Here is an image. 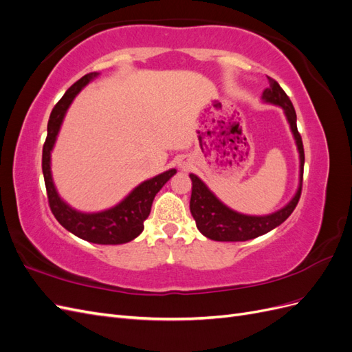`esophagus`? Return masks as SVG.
Here are the masks:
<instances>
[{
	"instance_id": "obj_1",
	"label": "esophagus",
	"mask_w": 352,
	"mask_h": 352,
	"mask_svg": "<svg viewBox=\"0 0 352 352\" xmlns=\"http://www.w3.org/2000/svg\"><path fill=\"white\" fill-rule=\"evenodd\" d=\"M182 167H186V164H184V166H182Z\"/></svg>"
}]
</instances>
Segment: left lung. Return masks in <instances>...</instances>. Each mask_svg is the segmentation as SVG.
Here are the masks:
<instances>
[{
  "mask_svg": "<svg viewBox=\"0 0 352 352\" xmlns=\"http://www.w3.org/2000/svg\"><path fill=\"white\" fill-rule=\"evenodd\" d=\"M269 88L263 92V100L280 105L285 110L287 117V122L291 124L292 133L295 136L298 151H300V163H301V184L298 188L295 197L292 201L283 207L282 210L273 212L270 216H245L239 212L230 210L223 202H220L216 195L204 185V182L195 175H189L192 180V194H190V214L195 219L197 228L202 235L220 242H238V241H248L257 236L264 235V233L270 232L276 226L282 225V223L292 214L298 201L301 197L302 190V175H304V145L302 138L298 132L296 127V113L294 105L287 97L286 92L280 88V85L276 82L273 78H269Z\"/></svg>",
  "mask_w": 352,
  "mask_h": 352,
  "instance_id": "obj_1",
  "label": "left lung"
}]
</instances>
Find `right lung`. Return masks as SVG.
I'll return each instance as SVG.
<instances>
[{"label": "right lung", "mask_w": 352, "mask_h": 352, "mask_svg": "<svg viewBox=\"0 0 352 352\" xmlns=\"http://www.w3.org/2000/svg\"><path fill=\"white\" fill-rule=\"evenodd\" d=\"M97 74L98 73L92 72L74 82L56 104V107L52 109L48 120V135L44 148H42V173H44L50 208L63 228H66L73 235L92 243L117 245L135 239L144 230V220L150 216L154 197L167 180L176 173V168L167 170V172L150 180H145L144 184L135 188L120 204L110 210L94 212V214H85V212L73 210L60 199L51 177L50 153L54 146L61 120L70 102L85 85Z\"/></svg>", "instance_id": "add662e5"}]
</instances>
